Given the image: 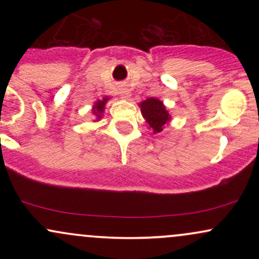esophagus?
<instances>
[{
	"label": "esophagus",
	"mask_w": 259,
	"mask_h": 259,
	"mask_svg": "<svg viewBox=\"0 0 259 259\" xmlns=\"http://www.w3.org/2000/svg\"><path fill=\"white\" fill-rule=\"evenodd\" d=\"M127 97H129V92L121 91V99H127Z\"/></svg>",
	"instance_id": "esophagus-1"
}]
</instances>
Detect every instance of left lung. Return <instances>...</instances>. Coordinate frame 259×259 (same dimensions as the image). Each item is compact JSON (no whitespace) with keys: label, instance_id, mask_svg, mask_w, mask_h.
<instances>
[{"label":"left lung","instance_id":"8db88e82","mask_svg":"<svg viewBox=\"0 0 259 259\" xmlns=\"http://www.w3.org/2000/svg\"><path fill=\"white\" fill-rule=\"evenodd\" d=\"M140 107H141L142 115H144L150 127H152L154 134L162 132L165 124L170 120V115L165 109L163 102L154 99V97H151V99L141 102Z\"/></svg>","mask_w":259,"mask_h":259}]
</instances>
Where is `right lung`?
Segmentation results:
<instances>
[{
	"instance_id": "add662e5",
	"label": "right lung",
	"mask_w": 259,
	"mask_h": 259,
	"mask_svg": "<svg viewBox=\"0 0 259 259\" xmlns=\"http://www.w3.org/2000/svg\"><path fill=\"white\" fill-rule=\"evenodd\" d=\"M107 100H108V99H107V97H106V99H103L102 101H99V102L95 103L94 113L97 115V118H99V119L101 118V115H102L103 109H105V105H106Z\"/></svg>"
}]
</instances>
